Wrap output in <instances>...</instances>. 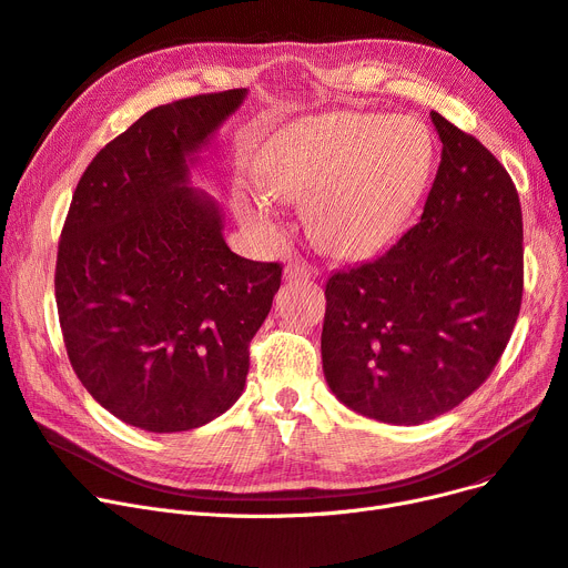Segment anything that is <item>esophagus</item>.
Segmentation results:
<instances>
[{"label": "esophagus", "mask_w": 568, "mask_h": 568, "mask_svg": "<svg viewBox=\"0 0 568 568\" xmlns=\"http://www.w3.org/2000/svg\"><path fill=\"white\" fill-rule=\"evenodd\" d=\"M283 273H285V281H304V278H316L318 268L306 264L304 260H292Z\"/></svg>", "instance_id": "obj_1"}]
</instances>
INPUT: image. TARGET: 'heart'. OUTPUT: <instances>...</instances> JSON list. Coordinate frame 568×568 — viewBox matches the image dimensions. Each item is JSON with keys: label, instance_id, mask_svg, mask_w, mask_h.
Instances as JSON below:
<instances>
[{"label": "heart", "instance_id": "b5f03b06", "mask_svg": "<svg viewBox=\"0 0 568 568\" xmlns=\"http://www.w3.org/2000/svg\"><path fill=\"white\" fill-rule=\"evenodd\" d=\"M435 146L409 116L337 112L297 121L268 142L260 175L266 192L243 199V215L271 226L276 199L308 201L316 241L337 257L384 247L424 196Z\"/></svg>", "mask_w": 568, "mask_h": 568}]
</instances>
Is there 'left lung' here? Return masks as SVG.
<instances>
[{"instance_id": "obj_1", "label": "left lung", "mask_w": 568, "mask_h": 568, "mask_svg": "<svg viewBox=\"0 0 568 568\" xmlns=\"http://www.w3.org/2000/svg\"><path fill=\"white\" fill-rule=\"evenodd\" d=\"M430 119L443 152L422 220L325 287V382L348 409L393 426L430 422L485 384L521 304L517 189L485 144Z\"/></svg>"}]
</instances>
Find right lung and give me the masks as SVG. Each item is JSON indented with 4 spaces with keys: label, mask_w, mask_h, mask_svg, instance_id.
Masks as SVG:
<instances>
[{
    "label": "right lung",
    "mask_w": 568,
    "mask_h": 568,
    "mask_svg": "<svg viewBox=\"0 0 568 568\" xmlns=\"http://www.w3.org/2000/svg\"><path fill=\"white\" fill-rule=\"evenodd\" d=\"M247 89L161 104L104 144L72 196L55 264L70 363L95 400L146 433L205 426L234 405L281 264L224 241L220 203L192 186Z\"/></svg>",
    "instance_id": "right-lung-1"
}]
</instances>
